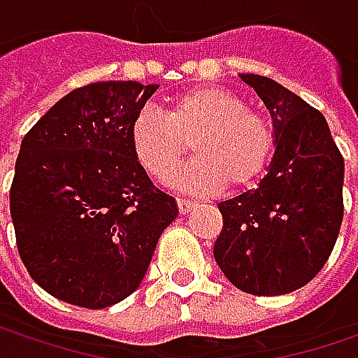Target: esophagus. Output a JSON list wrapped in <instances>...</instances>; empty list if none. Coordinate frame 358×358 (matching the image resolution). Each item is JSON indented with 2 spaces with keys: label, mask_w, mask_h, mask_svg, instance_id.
Instances as JSON below:
<instances>
[{
  "label": "esophagus",
  "mask_w": 358,
  "mask_h": 358,
  "mask_svg": "<svg viewBox=\"0 0 358 358\" xmlns=\"http://www.w3.org/2000/svg\"><path fill=\"white\" fill-rule=\"evenodd\" d=\"M192 207H194V201H190V199H178V211L182 215L190 213Z\"/></svg>",
  "instance_id": "obj_1"
}]
</instances>
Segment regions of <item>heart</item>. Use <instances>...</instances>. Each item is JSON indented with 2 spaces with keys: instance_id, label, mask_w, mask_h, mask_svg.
I'll use <instances>...</instances> for the list:
<instances>
[{
  "instance_id": "1",
  "label": "heart",
  "mask_w": 358,
  "mask_h": 358,
  "mask_svg": "<svg viewBox=\"0 0 358 358\" xmlns=\"http://www.w3.org/2000/svg\"><path fill=\"white\" fill-rule=\"evenodd\" d=\"M184 138L197 157L176 175ZM130 147L136 162L157 180L186 190L213 192L226 182L243 188L259 178L273 151L269 122L220 87H199L180 93L168 111L143 108L130 124Z\"/></svg>"
}]
</instances>
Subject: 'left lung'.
I'll return each instance as SVG.
<instances>
[{
    "instance_id": "8db88e82",
    "label": "left lung",
    "mask_w": 358,
    "mask_h": 358,
    "mask_svg": "<svg viewBox=\"0 0 358 358\" xmlns=\"http://www.w3.org/2000/svg\"><path fill=\"white\" fill-rule=\"evenodd\" d=\"M269 109L273 157L257 188L222 201L213 257L243 292L278 296L322 269L342 224L344 159L322 111L259 76L238 74Z\"/></svg>"
}]
</instances>
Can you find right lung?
<instances>
[{
  "mask_svg": "<svg viewBox=\"0 0 358 358\" xmlns=\"http://www.w3.org/2000/svg\"><path fill=\"white\" fill-rule=\"evenodd\" d=\"M159 85L103 80L74 89L27 132L10 188L16 245L51 296L103 309L143 282L176 199L153 186L130 124Z\"/></svg>",
  "mask_w": 358,
  "mask_h": 358,
  "instance_id": "add662e5",
  "label": "right lung"
}]
</instances>
